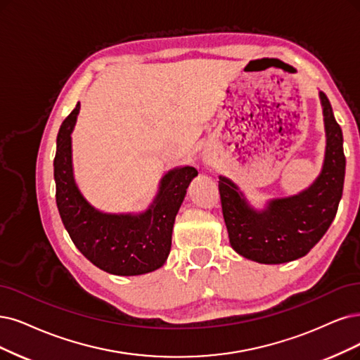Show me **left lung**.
I'll return each mask as SVG.
<instances>
[{
	"label": "left lung",
	"mask_w": 360,
	"mask_h": 360,
	"mask_svg": "<svg viewBox=\"0 0 360 360\" xmlns=\"http://www.w3.org/2000/svg\"><path fill=\"white\" fill-rule=\"evenodd\" d=\"M326 129V154L322 173L309 190L271 200L255 212L236 185L219 176V195L230 243L242 257L261 264H282L307 255L334 221L342 195L345 155L342 130L332 106L321 91Z\"/></svg>",
	"instance_id": "obj_1"
}]
</instances>
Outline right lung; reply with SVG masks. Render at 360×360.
<instances>
[{
    "mask_svg": "<svg viewBox=\"0 0 360 360\" xmlns=\"http://www.w3.org/2000/svg\"><path fill=\"white\" fill-rule=\"evenodd\" d=\"M79 103L63 120L55 155L56 205L77 249L101 270L117 276L154 271L166 262L175 217L197 170H170L151 207L141 215H106L93 209L78 191L71 162V131Z\"/></svg>",
    "mask_w": 360,
    "mask_h": 360,
    "instance_id": "right-lung-1",
    "label": "right lung"
}]
</instances>
